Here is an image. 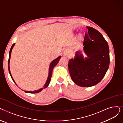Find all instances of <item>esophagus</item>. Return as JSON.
<instances>
[{"label": "esophagus", "mask_w": 123, "mask_h": 123, "mask_svg": "<svg viewBox=\"0 0 123 123\" xmlns=\"http://www.w3.org/2000/svg\"><path fill=\"white\" fill-rule=\"evenodd\" d=\"M64 54H65V55H69V51L68 50H66L65 51V52H64Z\"/></svg>", "instance_id": "esophagus-1"}]
</instances>
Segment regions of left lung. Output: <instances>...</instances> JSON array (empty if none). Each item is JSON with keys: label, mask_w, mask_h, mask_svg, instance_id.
<instances>
[{"label": "left lung", "mask_w": 123, "mask_h": 123, "mask_svg": "<svg viewBox=\"0 0 123 123\" xmlns=\"http://www.w3.org/2000/svg\"><path fill=\"white\" fill-rule=\"evenodd\" d=\"M84 49L88 58L84 59L78 52L68 63L69 73L73 82L79 86L91 87L97 84L103 78L110 64L109 49L107 42L101 33L87 26Z\"/></svg>", "instance_id": "obj_1"}]
</instances>
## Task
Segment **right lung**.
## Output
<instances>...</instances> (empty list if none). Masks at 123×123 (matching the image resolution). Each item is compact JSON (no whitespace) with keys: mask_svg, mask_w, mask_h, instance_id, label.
I'll return each instance as SVG.
<instances>
[{"mask_svg":"<svg viewBox=\"0 0 123 123\" xmlns=\"http://www.w3.org/2000/svg\"><path fill=\"white\" fill-rule=\"evenodd\" d=\"M15 45V43H14L12 45V46L11 47V49L10 50V51H9V59H8V70H9V74L10 75V76L11 77V78L12 79V80L13 81V82L15 83L14 80H13V79L12 77V75L11 74V73H10V67H9V63H10V56H11V51H12V48L13 47H14ZM61 58V56H59L58 57H57L56 59H55V60H54L53 61H52V62L51 63L50 65V67H49V75H48V78H47V81L46 82V83L45 84V85L44 86V88H46L48 87V86L49 85V83L50 82V80H51V77H52V71H53V69L54 68V67L57 65V64L58 63V62H59L60 59ZM15 84L16 85V84L15 83ZM43 88H41L39 90H35V91H25V92L26 93H38L39 92H41L42 90H43Z\"/></svg>","mask_w":123,"mask_h":123,"instance_id":"obj_1","label":"right lung"}]
</instances>
